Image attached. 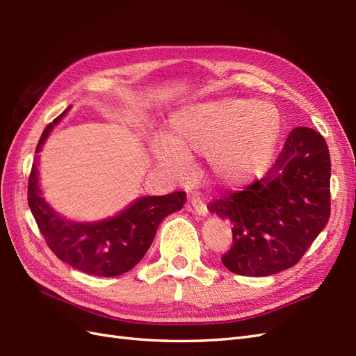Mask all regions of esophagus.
<instances>
[{
	"label": "esophagus",
	"instance_id": "esophagus-1",
	"mask_svg": "<svg viewBox=\"0 0 356 356\" xmlns=\"http://www.w3.org/2000/svg\"><path fill=\"white\" fill-rule=\"evenodd\" d=\"M188 209L194 211V213L199 214V216H207L208 214L207 203L203 202L200 195H193L191 200H190V205H188Z\"/></svg>",
	"mask_w": 356,
	"mask_h": 356
}]
</instances>
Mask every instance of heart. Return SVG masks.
<instances>
[{
	"label": "heart",
	"mask_w": 356,
	"mask_h": 356,
	"mask_svg": "<svg viewBox=\"0 0 356 356\" xmlns=\"http://www.w3.org/2000/svg\"><path fill=\"white\" fill-rule=\"evenodd\" d=\"M278 133L280 113L270 102L195 104L172 113L157 161L165 170L182 172L193 154H203L222 184L236 185L266 168Z\"/></svg>",
	"instance_id": "b5f03b06"
}]
</instances>
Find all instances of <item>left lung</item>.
<instances>
[{
  "label": "left lung",
  "instance_id": "left-lung-1",
  "mask_svg": "<svg viewBox=\"0 0 356 356\" xmlns=\"http://www.w3.org/2000/svg\"><path fill=\"white\" fill-rule=\"evenodd\" d=\"M232 226L222 255L237 275L266 277L297 264L330 217V156L312 128L297 127L266 177L209 202Z\"/></svg>",
  "mask_w": 356,
  "mask_h": 356
}]
</instances>
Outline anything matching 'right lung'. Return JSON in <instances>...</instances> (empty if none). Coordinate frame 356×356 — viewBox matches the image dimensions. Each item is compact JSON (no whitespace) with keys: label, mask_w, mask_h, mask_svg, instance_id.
<instances>
[{"label":"right lung","mask_w":356,"mask_h":356,"mask_svg":"<svg viewBox=\"0 0 356 356\" xmlns=\"http://www.w3.org/2000/svg\"><path fill=\"white\" fill-rule=\"evenodd\" d=\"M67 110L45 127L35 153H40L53 125L61 120ZM27 200L45 243L59 260L86 274L116 277L142 260L153 243L157 226L166 216L184 208L186 193L142 197L110 220L74 223L59 217L41 197L36 159L29 176Z\"/></svg>","instance_id":"1"}]
</instances>
